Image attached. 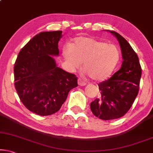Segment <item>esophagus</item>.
I'll use <instances>...</instances> for the list:
<instances>
[{
  "mask_svg": "<svg viewBox=\"0 0 153 153\" xmlns=\"http://www.w3.org/2000/svg\"><path fill=\"white\" fill-rule=\"evenodd\" d=\"M78 85H80V86H85V85H86V84H87L86 82H85V81H84V80H82L81 78L78 79Z\"/></svg>",
  "mask_w": 153,
  "mask_h": 153,
  "instance_id": "1",
  "label": "esophagus"
}]
</instances>
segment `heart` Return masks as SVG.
<instances>
[{
	"label": "heart",
	"mask_w": 153,
	"mask_h": 153,
	"mask_svg": "<svg viewBox=\"0 0 153 153\" xmlns=\"http://www.w3.org/2000/svg\"><path fill=\"white\" fill-rule=\"evenodd\" d=\"M62 53L71 70L79 68L83 62V68L95 80L108 78L120 59V52L115 45L84 36L75 38L71 45H65Z\"/></svg>",
	"instance_id": "heart-1"
}]
</instances>
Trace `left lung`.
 I'll use <instances>...</instances> for the list:
<instances>
[{
	"label": "left lung",
	"instance_id": "8db88e82",
	"mask_svg": "<svg viewBox=\"0 0 153 153\" xmlns=\"http://www.w3.org/2000/svg\"><path fill=\"white\" fill-rule=\"evenodd\" d=\"M120 45L123 62L111 78L98 84L101 97L90 103L96 117L103 120L122 117L131 108L139 91L141 67L136 53L121 35L108 30Z\"/></svg>",
	"mask_w": 153,
	"mask_h": 153
}]
</instances>
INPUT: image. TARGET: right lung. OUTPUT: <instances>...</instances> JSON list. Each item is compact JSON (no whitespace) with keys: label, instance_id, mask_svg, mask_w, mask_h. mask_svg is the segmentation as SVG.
<instances>
[{"label":"right lung","instance_id":"1","mask_svg":"<svg viewBox=\"0 0 153 153\" xmlns=\"http://www.w3.org/2000/svg\"><path fill=\"white\" fill-rule=\"evenodd\" d=\"M62 30L41 32L20 50L14 66L15 87L26 108L41 116L57 112L78 78L56 66Z\"/></svg>","mask_w":153,"mask_h":153}]
</instances>
